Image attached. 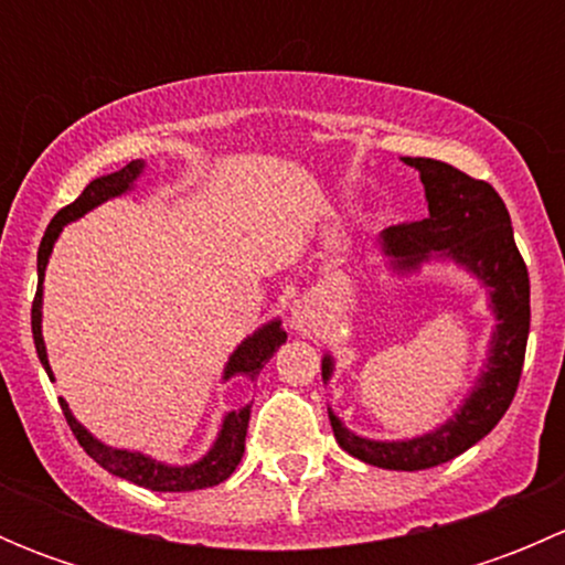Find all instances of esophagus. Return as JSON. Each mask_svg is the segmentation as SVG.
Returning a JSON list of instances; mask_svg holds the SVG:
<instances>
[{
    "mask_svg": "<svg viewBox=\"0 0 565 565\" xmlns=\"http://www.w3.org/2000/svg\"><path fill=\"white\" fill-rule=\"evenodd\" d=\"M317 324H319V311H317V306L311 303L309 298L298 300V303L292 306V328L303 330V333H311V330H315Z\"/></svg>",
    "mask_w": 565,
    "mask_h": 565,
    "instance_id": "esophagus-1",
    "label": "esophagus"
}]
</instances>
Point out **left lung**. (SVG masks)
<instances>
[{
  "label": "left lung",
  "instance_id": "left-lung-1",
  "mask_svg": "<svg viewBox=\"0 0 565 565\" xmlns=\"http://www.w3.org/2000/svg\"><path fill=\"white\" fill-rule=\"evenodd\" d=\"M404 163L418 169L429 215L424 221L388 226L383 232V246L398 267H415L440 250L470 267L492 289V306L498 315L492 358L481 385L472 391L457 418L431 435L404 443H374L347 431L333 413L328 415L339 446L355 459L385 470H426L476 446L498 426L514 402L530 333V278L525 259L514 243L509 210L489 182L435 158H404ZM330 372L333 363L324 358L322 377L328 380Z\"/></svg>",
  "mask_w": 565,
  "mask_h": 565
}]
</instances>
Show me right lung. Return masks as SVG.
Returning a JSON list of instances; mask_svg holds the SVG:
<instances>
[{
    "mask_svg": "<svg viewBox=\"0 0 565 565\" xmlns=\"http://www.w3.org/2000/svg\"><path fill=\"white\" fill-rule=\"evenodd\" d=\"M145 163L141 161H130L128 167H122L119 172L98 177V180L89 182L87 188L82 191V196L76 199L73 204L62 207L60 213L51 218L49 230H45L43 241H40L38 248V292L35 300H32V339H35V350L43 369L49 372V377L54 380L49 366V358H45V344H43V333H40V303H43V276H45V265H49V254L54 248L56 235L62 232V226L67 221L78 218L87 210H93L95 204L106 202V199L119 196V193L128 191L134 185L136 177L141 174ZM287 341V333L281 330V324L270 322L265 324L262 330H256L250 339L243 341L241 347L235 350V355L230 358V366H226L224 377H232V374H246L248 380L259 377L262 366L273 358V352ZM60 407L65 413L67 426H71L73 437L78 440V446L89 454L100 467L114 476L125 478V481H134L139 487L152 489V492H196V489H207L215 487V483L226 481V478L235 472V467L241 465L243 451H246V431H248V418H250V407L235 409V413L226 415L224 429H221L218 440H215L213 451L207 454L202 461L191 467H167L158 465V461L141 457V454H130V451H114V448H106L104 443L95 440L82 424L71 415L67 404L60 398Z\"/></svg>",
    "mask_w": 565,
    "mask_h": 565,
    "instance_id": "right-lung-1",
    "label": "right lung"
}]
</instances>
